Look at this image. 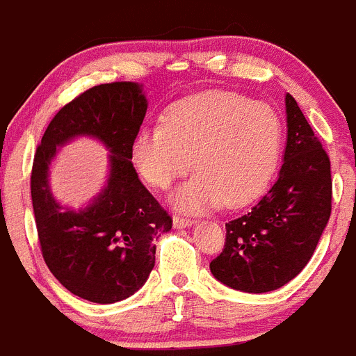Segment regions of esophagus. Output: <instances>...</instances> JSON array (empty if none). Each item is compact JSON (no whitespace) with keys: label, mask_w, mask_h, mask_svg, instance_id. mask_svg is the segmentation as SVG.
<instances>
[{"label":"esophagus","mask_w":356,"mask_h":356,"mask_svg":"<svg viewBox=\"0 0 356 356\" xmlns=\"http://www.w3.org/2000/svg\"><path fill=\"white\" fill-rule=\"evenodd\" d=\"M194 224V220H191V218L187 217H180V215H176L175 218H172V226L176 227V229H184V227H188Z\"/></svg>","instance_id":"esophagus-1"}]
</instances>
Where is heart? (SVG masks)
Masks as SVG:
<instances>
[{
    "label": "heart",
    "mask_w": 356,
    "mask_h": 356,
    "mask_svg": "<svg viewBox=\"0 0 356 356\" xmlns=\"http://www.w3.org/2000/svg\"><path fill=\"white\" fill-rule=\"evenodd\" d=\"M282 145V123L272 106L229 91H213L175 104L164 125H145L132 143L143 180L155 188L194 165L197 175L175 195L188 211L243 207L265 191Z\"/></svg>",
    "instance_id": "obj_1"
}]
</instances>
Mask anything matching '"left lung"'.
Listing matches in <instances>:
<instances>
[{
    "label": "left lung",
    "instance_id": "8db88e82",
    "mask_svg": "<svg viewBox=\"0 0 356 356\" xmlns=\"http://www.w3.org/2000/svg\"><path fill=\"white\" fill-rule=\"evenodd\" d=\"M286 120L279 178L252 210L226 224L222 252L210 263L215 279L238 291L288 284L305 268L330 218V159L289 93Z\"/></svg>",
    "mask_w": 356,
    "mask_h": 356
}]
</instances>
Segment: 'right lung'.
<instances>
[{"label": "right lung", "instance_id": "obj_1", "mask_svg": "<svg viewBox=\"0 0 356 356\" xmlns=\"http://www.w3.org/2000/svg\"><path fill=\"white\" fill-rule=\"evenodd\" d=\"M146 109L141 84L93 86L58 111L35 153L31 200L42 256L52 275L88 302L114 304L143 288L155 266L153 238L172 227L132 164ZM83 135L110 149V176L88 207L72 211L54 200L48 169L60 145Z\"/></svg>", "mask_w": 356, "mask_h": 356}]
</instances>
